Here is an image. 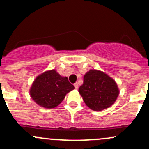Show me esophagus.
Instances as JSON below:
<instances>
[{"mask_svg":"<svg viewBox=\"0 0 149 149\" xmlns=\"http://www.w3.org/2000/svg\"><path fill=\"white\" fill-rule=\"evenodd\" d=\"M74 86H75V88H79V84H78V83H75L74 84Z\"/></svg>","mask_w":149,"mask_h":149,"instance_id":"1","label":"esophagus"}]
</instances>
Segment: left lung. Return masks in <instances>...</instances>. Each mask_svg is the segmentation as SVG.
Returning <instances> with one entry per match:
<instances>
[{
	"mask_svg": "<svg viewBox=\"0 0 149 149\" xmlns=\"http://www.w3.org/2000/svg\"><path fill=\"white\" fill-rule=\"evenodd\" d=\"M79 92L86 104L94 111H101L112 106L119 95L115 80L98 70H90L84 76V84Z\"/></svg>",
	"mask_w": 149,
	"mask_h": 149,
	"instance_id": "left-lung-1",
	"label": "left lung"
}]
</instances>
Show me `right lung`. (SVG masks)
<instances>
[{
    "mask_svg": "<svg viewBox=\"0 0 149 149\" xmlns=\"http://www.w3.org/2000/svg\"><path fill=\"white\" fill-rule=\"evenodd\" d=\"M74 88L67 77H63L55 70H51L36 78L29 93L37 104L51 109L59 105L66 94Z\"/></svg>",
    "mask_w": 149,
    "mask_h": 149,
    "instance_id": "add662e5",
    "label": "right lung"
}]
</instances>
